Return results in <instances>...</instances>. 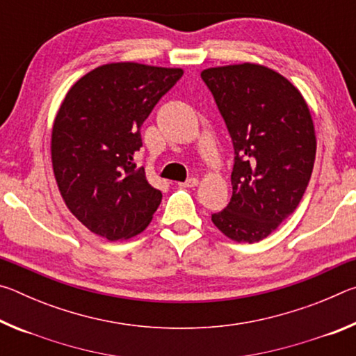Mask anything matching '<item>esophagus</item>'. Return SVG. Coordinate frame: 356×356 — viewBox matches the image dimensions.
<instances>
[{
    "mask_svg": "<svg viewBox=\"0 0 356 356\" xmlns=\"http://www.w3.org/2000/svg\"><path fill=\"white\" fill-rule=\"evenodd\" d=\"M197 184H200V180H197L196 177H190V179H186L185 182H180L177 185L184 186V188H193V186H196Z\"/></svg>",
    "mask_w": 356,
    "mask_h": 356,
    "instance_id": "esophagus-1",
    "label": "esophagus"
}]
</instances>
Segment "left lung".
<instances>
[{
  "mask_svg": "<svg viewBox=\"0 0 356 356\" xmlns=\"http://www.w3.org/2000/svg\"><path fill=\"white\" fill-rule=\"evenodd\" d=\"M231 135L232 196L213 225L236 242L270 236L305 195L316 160L314 124L293 84L259 64L202 70Z\"/></svg>",
  "mask_w": 356,
  "mask_h": 356,
  "instance_id": "1",
  "label": "left lung"
}]
</instances>
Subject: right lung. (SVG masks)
<instances>
[{"label": "right lung", "instance_id": "obj_1", "mask_svg": "<svg viewBox=\"0 0 356 356\" xmlns=\"http://www.w3.org/2000/svg\"><path fill=\"white\" fill-rule=\"evenodd\" d=\"M182 69L113 63L69 89L51 131V163L61 196L89 231L106 240L143 232L161 202L134 161L141 125Z\"/></svg>", "mask_w": 356, "mask_h": 356}]
</instances>
